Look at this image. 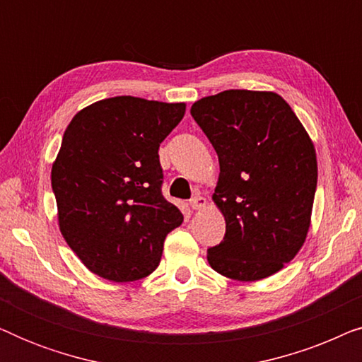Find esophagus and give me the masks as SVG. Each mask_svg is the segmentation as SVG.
<instances>
[{
  "label": "esophagus",
  "instance_id": "obj_1",
  "mask_svg": "<svg viewBox=\"0 0 362 362\" xmlns=\"http://www.w3.org/2000/svg\"><path fill=\"white\" fill-rule=\"evenodd\" d=\"M206 204H207L206 197H202V196H194V197H192V199L189 201V206H191L194 211H197V209H204Z\"/></svg>",
  "mask_w": 362,
  "mask_h": 362
}]
</instances>
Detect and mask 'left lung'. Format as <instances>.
Wrapping results in <instances>:
<instances>
[{
    "label": "left lung",
    "mask_w": 362,
    "mask_h": 362,
    "mask_svg": "<svg viewBox=\"0 0 362 362\" xmlns=\"http://www.w3.org/2000/svg\"><path fill=\"white\" fill-rule=\"evenodd\" d=\"M191 115L221 168L212 201L226 235L207 249V262L239 281L276 274L310 229L318 180L313 141L275 92L224 90L192 103Z\"/></svg>",
    "instance_id": "1"
}]
</instances>
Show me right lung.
<instances>
[{"mask_svg":"<svg viewBox=\"0 0 362 362\" xmlns=\"http://www.w3.org/2000/svg\"><path fill=\"white\" fill-rule=\"evenodd\" d=\"M186 103L122 95L82 108L52 165L59 229L92 274L135 281L155 272L182 214L161 194L160 143Z\"/></svg>","mask_w":362,"mask_h":362,"instance_id":"1","label":"right lung"}]
</instances>
